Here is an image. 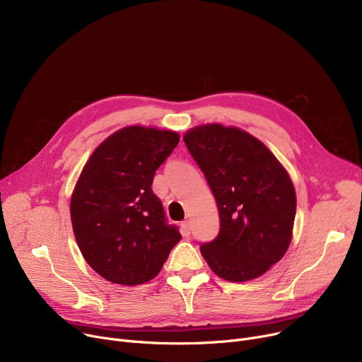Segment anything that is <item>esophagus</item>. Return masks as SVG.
I'll use <instances>...</instances> for the list:
<instances>
[{"label":"esophagus","instance_id":"1","mask_svg":"<svg viewBox=\"0 0 362 362\" xmlns=\"http://www.w3.org/2000/svg\"><path fill=\"white\" fill-rule=\"evenodd\" d=\"M182 233H183V236H189L191 235V221H183L182 224Z\"/></svg>","mask_w":362,"mask_h":362}]
</instances>
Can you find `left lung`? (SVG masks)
Returning a JSON list of instances; mask_svg holds the SVG:
<instances>
[{
    "label": "left lung",
    "mask_w": 362,
    "mask_h": 362,
    "mask_svg": "<svg viewBox=\"0 0 362 362\" xmlns=\"http://www.w3.org/2000/svg\"><path fill=\"white\" fill-rule=\"evenodd\" d=\"M216 198L220 230L201 245L210 269L224 280L259 277L286 254L296 195L288 171L261 141L213 123L183 136Z\"/></svg>",
    "instance_id": "left-lung-1"
}]
</instances>
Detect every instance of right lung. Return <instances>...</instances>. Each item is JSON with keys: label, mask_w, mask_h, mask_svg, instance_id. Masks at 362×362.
I'll list each match as a JSON object with an SVG mask.
<instances>
[{"label": "right lung", "mask_w": 362, "mask_h": 362, "mask_svg": "<svg viewBox=\"0 0 362 362\" xmlns=\"http://www.w3.org/2000/svg\"><path fill=\"white\" fill-rule=\"evenodd\" d=\"M177 144L176 132L130 126L108 136L83 167L70 201L73 232L86 262L105 280L146 283L182 239L151 187Z\"/></svg>", "instance_id": "obj_1"}]
</instances>
